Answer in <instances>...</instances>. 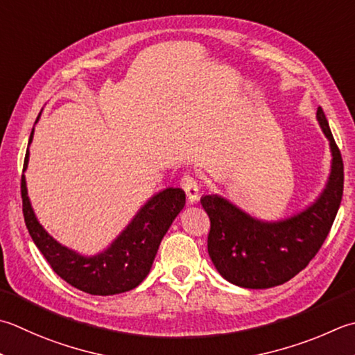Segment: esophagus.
<instances>
[{"instance_id": "1", "label": "esophagus", "mask_w": 355, "mask_h": 355, "mask_svg": "<svg viewBox=\"0 0 355 355\" xmlns=\"http://www.w3.org/2000/svg\"><path fill=\"white\" fill-rule=\"evenodd\" d=\"M180 184H182L183 191L186 192L187 200H189L191 203H196V201L198 200V193H200L197 180L193 178L192 175H183V177H182V182H180Z\"/></svg>"}]
</instances>
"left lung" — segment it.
I'll return each instance as SVG.
<instances>
[{
	"instance_id": "8db88e82",
	"label": "left lung",
	"mask_w": 355,
	"mask_h": 355,
	"mask_svg": "<svg viewBox=\"0 0 355 355\" xmlns=\"http://www.w3.org/2000/svg\"><path fill=\"white\" fill-rule=\"evenodd\" d=\"M317 120L329 140L332 164L326 187L314 203L293 217L261 221L220 196H205L209 215L207 252L220 275L248 289L286 283L309 265L334 223L343 197V159L322 107Z\"/></svg>"
}]
</instances>
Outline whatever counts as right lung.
Returning a JSON list of instances; mask_svg holds the SVG:
<instances>
[{
	"label": "right lung",
	"mask_w": 355,
	"mask_h": 355,
	"mask_svg": "<svg viewBox=\"0 0 355 355\" xmlns=\"http://www.w3.org/2000/svg\"><path fill=\"white\" fill-rule=\"evenodd\" d=\"M32 138L33 129L29 144ZM27 163L29 148L24 169ZM21 198L27 231L49 265L71 286L92 295H114L137 288L149 274L159 243L186 203L184 191L180 187H168L158 192L138 211L135 218L106 251L85 257L60 245L40 225L27 197L24 175L21 177Z\"/></svg>",
	"instance_id": "1"
}]
</instances>
